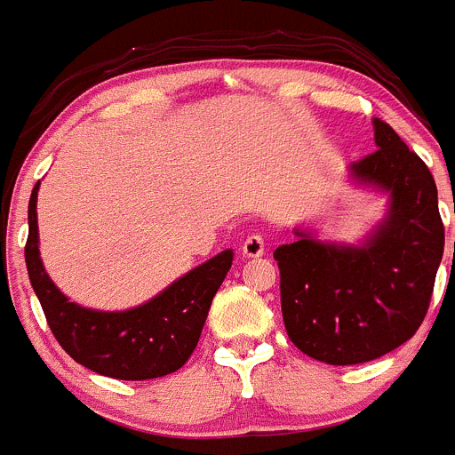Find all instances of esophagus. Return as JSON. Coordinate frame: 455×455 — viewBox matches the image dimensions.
Segmentation results:
<instances>
[{"label":"esophagus","mask_w":455,"mask_h":455,"mask_svg":"<svg viewBox=\"0 0 455 455\" xmlns=\"http://www.w3.org/2000/svg\"><path fill=\"white\" fill-rule=\"evenodd\" d=\"M241 251L245 259H259V256H263L265 251L263 236H260V234H251V236H247L245 241H243Z\"/></svg>","instance_id":"obj_1"}]
</instances>
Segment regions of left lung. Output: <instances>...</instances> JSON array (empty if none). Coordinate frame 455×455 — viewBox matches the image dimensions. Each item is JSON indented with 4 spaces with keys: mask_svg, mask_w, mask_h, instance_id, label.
<instances>
[{
    "mask_svg": "<svg viewBox=\"0 0 455 455\" xmlns=\"http://www.w3.org/2000/svg\"><path fill=\"white\" fill-rule=\"evenodd\" d=\"M371 124L379 150L349 165L347 177L387 196L385 217L358 243L294 228V241L274 251L287 336L327 365H358L407 343L429 307L444 251L429 168L391 125Z\"/></svg>",
    "mask_w": 455,
    "mask_h": 455,
    "instance_id": "8db88e82",
    "label": "left lung"
}]
</instances>
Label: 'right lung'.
Returning a JSON list of instances; mask_svg holds the SVG:
<instances>
[{
  "mask_svg": "<svg viewBox=\"0 0 455 455\" xmlns=\"http://www.w3.org/2000/svg\"><path fill=\"white\" fill-rule=\"evenodd\" d=\"M39 186L37 181L28 204L26 267L57 343L79 365L116 380H150L181 370L199 343L234 251H219L137 307L121 312L84 307L52 283L39 256Z\"/></svg>",
  "mask_w": 455,
  "mask_h": 455,
  "instance_id": "add662e5",
  "label": "right lung"
}]
</instances>
